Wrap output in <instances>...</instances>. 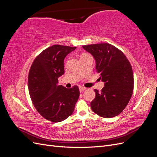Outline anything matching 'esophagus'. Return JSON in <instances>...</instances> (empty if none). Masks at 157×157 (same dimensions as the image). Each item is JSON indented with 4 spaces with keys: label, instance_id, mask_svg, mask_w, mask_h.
Masks as SVG:
<instances>
[{
    "label": "esophagus",
    "instance_id": "34e87169",
    "mask_svg": "<svg viewBox=\"0 0 157 157\" xmlns=\"http://www.w3.org/2000/svg\"><path fill=\"white\" fill-rule=\"evenodd\" d=\"M86 89V88H84V87H83V86H79V90H80V92H83L84 90H85Z\"/></svg>",
    "mask_w": 157,
    "mask_h": 157
}]
</instances>
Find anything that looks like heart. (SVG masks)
<instances>
[{"label":"heart","instance_id":"1","mask_svg":"<svg viewBox=\"0 0 157 157\" xmlns=\"http://www.w3.org/2000/svg\"><path fill=\"white\" fill-rule=\"evenodd\" d=\"M87 56V55H86V54H82V56H81V57H83V56Z\"/></svg>","mask_w":157,"mask_h":157}]
</instances>
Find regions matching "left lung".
<instances>
[{
    "label": "left lung",
    "instance_id": "8db88e82",
    "mask_svg": "<svg viewBox=\"0 0 157 157\" xmlns=\"http://www.w3.org/2000/svg\"><path fill=\"white\" fill-rule=\"evenodd\" d=\"M96 60V72L104 86L90 103L92 111L103 118L116 117L124 110L134 90L132 66L123 52L110 44L82 46Z\"/></svg>",
    "mask_w": 157,
    "mask_h": 157
}]
</instances>
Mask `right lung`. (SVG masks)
Returning a JSON list of instances; mask_svg holds the SVG:
<instances>
[{
    "label": "right lung",
    "instance_id": "right-lung-1",
    "mask_svg": "<svg viewBox=\"0 0 157 157\" xmlns=\"http://www.w3.org/2000/svg\"><path fill=\"white\" fill-rule=\"evenodd\" d=\"M77 47L53 45L38 55L31 66L28 88L37 111L46 120L63 121L71 115L79 98L77 86L66 88L58 85L64 73V59Z\"/></svg>",
    "mask_w": 157,
    "mask_h": 157
}]
</instances>
